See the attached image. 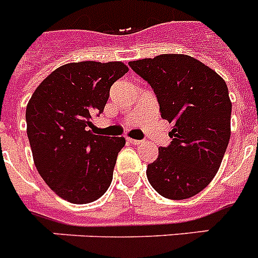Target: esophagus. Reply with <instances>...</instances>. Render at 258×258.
Wrapping results in <instances>:
<instances>
[{"mask_svg": "<svg viewBox=\"0 0 258 258\" xmlns=\"http://www.w3.org/2000/svg\"><path fill=\"white\" fill-rule=\"evenodd\" d=\"M130 142V143L131 144H135V146H139V144H142L143 143V142H142V140H136V139H131V138H128V139H127Z\"/></svg>", "mask_w": 258, "mask_h": 258, "instance_id": "1", "label": "esophagus"}]
</instances>
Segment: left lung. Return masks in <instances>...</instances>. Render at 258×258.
<instances>
[{"mask_svg":"<svg viewBox=\"0 0 258 258\" xmlns=\"http://www.w3.org/2000/svg\"><path fill=\"white\" fill-rule=\"evenodd\" d=\"M128 64L150 83L162 118L172 123V142L159 148L158 159L148 164V181L163 198H192L212 181L229 143L232 103L227 83L184 54H162Z\"/></svg>","mask_w":258,"mask_h":258,"instance_id":"left-lung-1","label":"left lung"}]
</instances>
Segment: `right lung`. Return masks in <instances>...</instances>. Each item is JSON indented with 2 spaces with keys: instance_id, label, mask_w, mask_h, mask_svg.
Wrapping results in <instances>:
<instances>
[{
  "instance_id": "right-lung-1",
  "label": "right lung",
  "mask_w": 258,
  "mask_h": 258,
  "mask_svg": "<svg viewBox=\"0 0 258 258\" xmlns=\"http://www.w3.org/2000/svg\"><path fill=\"white\" fill-rule=\"evenodd\" d=\"M123 62L60 66L41 82L26 107L27 138L41 177L59 198L91 203L108 189L124 138L95 135L93 116L103 112Z\"/></svg>"
}]
</instances>
